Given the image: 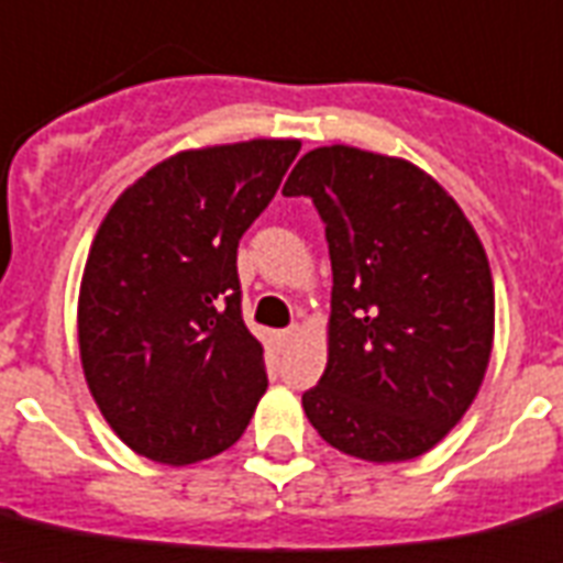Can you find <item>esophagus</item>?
Here are the masks:
<instances>
[{"label": "esophagus", "instance_id": "34e87169", "mask_svg": "<svg viewBox=\"0 0 563 563\" xmlns=\"http://www.w3.org/2000/svg\"><path fill=\"white\" fill-rule=\"evenodd\" d=\"M296 335H299V328L292 324V328H287V330H282V333H278V341H282V344H290Z\"/></svg>", "mask_w": 563, "mask_h": 563}]
</instances>
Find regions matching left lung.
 Wrapping results in <instances>:
<instances>
[{
  "label": "left lung",
  "mask_w": 563,
  "mask_h": 563,
  "mask_svg": "<svg viewBox=\"0 0 563 563\" xmlns=\"http://www.w3.org/2000/svg\"><path fill=\"white\" fill-rule=\"evenodd\" d=\"M282 194L313 199L333 267L328 369L301 396L307 419L355 459L427 453L473 405L493 350L473 224L416 165L344 144L301 156Z\"/></svg>",
  "instance_id": "8db88e82"
}]
</instances>
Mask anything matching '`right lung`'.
Listing matches in <instances>:
<instances>
[{
  "mask_svg": "<svg viewBox=\"0 0 563 563\" xmlns=\"http://www.w3.org/2000/svg\"><path fill=\"white\" fill-rule=\"evenodd\" d=\"M301 144L253 139L165 158L104 216L79 292V350L124 444L196 464L242 439L267 390L235 250Z\"/></svg>",
  "mask_w": 563,
  "mask_h": 563,
  "instance_id": "obj_1",
  "label": "right lung"
}]
</instances>
